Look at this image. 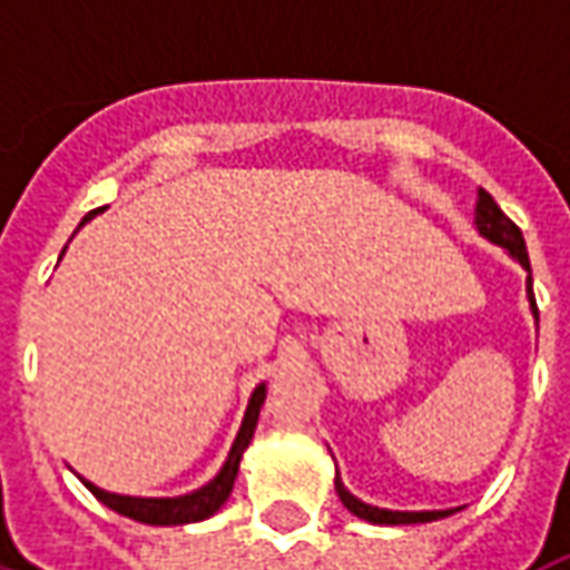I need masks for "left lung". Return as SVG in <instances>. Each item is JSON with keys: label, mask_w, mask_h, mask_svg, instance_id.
Wrapping results in <instances>:
<instances>
[{"label": "left lung", "mask_w": 570, "mask_h": 570, "mask_svg": "<svg viewBox=\"0 0 570 570\" xmlns=\"http://www.w3.org/2000/svg\"><path fill=\"white\" fill-rule=\"evenodd\" d=\"M474 233L481 238H488L490 245L502 247L512 261L528 273L524 278V294H528V304H531L533 323H540L537 316V301H533V278H531V261H528V247H524V238H521V229H518L512 219L502 214L497 202L490 198L484 188H478V198H474ZM335 493L341 497V502L347 505V512H353L356 518H363L368 524H425V521H438V518H446L459 512V509H422V512H400V509H382V505H372V502H363L360 497H353L351 490L344 488L341 481V472L335 465Z\"/></svg>", "instance_id": "obj_1"}]
</instances>
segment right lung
<instances>
[{
    "mask_svg": "<svg viewBox=\"0 0 570 570\" xmlns=\"http://www.w3.org/2000/svg\"><path fill=\"white\" fill-rule=\"evenodd\" d=\"M96 214H101V210H96ZM96 214H89V217L82 219L80 229L89 219L96 217ZM65 250H68V245H65ZM65 250H61V254H65ZM263 400H266V382H261L250 391V397H247L245 406V419H242L238 434H235L233 446H229V453H226V462H223L219 472L198 490H188V493H179V497H129V493H111V490L98 488L92 481H86L82 474H77V478H80L82 484H86V490H89L98 502H105V505L114 509L117 515H127L132 518V521L155 524V528H173V524H195V521H204V518H210L214 512H219V505L229 500V493H233L242 456H245V450L250 446V441H254V431H257Z\"/></svg>",
    "mask_w": 570,
    "mask_h": 570,
    "instance_id": "1",
    "label": "right lung"
}]
</instances>
